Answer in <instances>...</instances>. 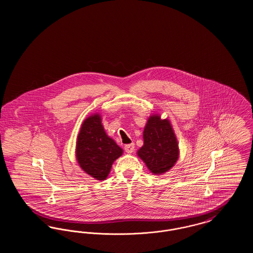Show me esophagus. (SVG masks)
Returning a JSON list of instances; mask_svg holds the SVG:
<instances>
[{"mask_svg": "<svg viewBox=\"0 0 253 253\" xmlns=\"http://www.w3.org/2000/svg\"><path fill=\"white\" fill-rule=\"evenodd\" d=\"M124 149H125L126 153H128V154H132V152L134 151V144H133V143H131V144L125 145Z\"/></svg>", "mask_w": 253, "mask_h": 253, "instance_id": "obj_1", "label": "esophagus"}]
</instances>
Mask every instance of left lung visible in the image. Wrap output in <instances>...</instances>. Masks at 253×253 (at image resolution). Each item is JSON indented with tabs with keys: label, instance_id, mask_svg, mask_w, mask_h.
<instances>
[{
	"label": "left lung",
	"instance_id": "1",
	"mask_svg": "<svg viewBox=\"0 0 253 253\" xmlns=\"http://www.w3.org/2000/svg\"><path fill=\"white\" fill-rule=\"evenodd\" d=\"M136 154L156 175L164 174L174 166L179 157V148L168 119L162 120L158 114L149 117L143 131V146Z\"/></svg>",
	"mask_w": 253,
	"mask_h": 253
}]
</instances>
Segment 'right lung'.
Returning a JSON list of instances; mask_svg holds the SVG:
<instances>
[{
	"instance_id": "right-lung-1",
	"label": "right lung",
	"mask_w": 253,
	"mask_h": 253,
	"mask_svg": "<svg viewBox=\"0 0 253 253\" xmlns=\"http://www.w3.org/2000/svg\"><path fill=\"white\" fill-rule=\"evenodd\" d=\"M96 113L86 118L81 127L76 143V158L80 167L96 180H105L116 159L123 150L111 138Z\"/></svg>"
}]
</instances>
